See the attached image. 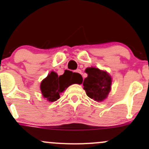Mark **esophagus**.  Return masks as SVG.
<instances>
[{"label": "esophagus", "mask_w": 149, "mask_h": 149, "mask_svg": "<svg viewBox=\"0 0 149 149\" xmlns=\"http://www.w3.org/2000/svg\"><path fill=\"white\" fill-rule=\"evenodd\" d=\"M76 73H77V74H79V75H81V76H82V73H81V70L80 69H77V70H76Z\"/></svg>", "instance_id": "esophagus-1"}]
</instances>
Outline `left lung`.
I'll return each instance as SVG.
<instances>
[{"instance_id": "8db88e82", "label": "left lung", "mask_w": 149, "mask_h": 149, "mask_svg": "<svg viewBox=\"0 0 149 149\" xmlns=\"http://www.w3.org/2000/svg\"><path fill=\"white\" fill-rule=\"evenodd\" d=\"M85 72L88 76L84 79L83 85L86 95L95 101H103L111 90V76L107 71L94 67L87 68Z\"/></svg>"}]
</instances>
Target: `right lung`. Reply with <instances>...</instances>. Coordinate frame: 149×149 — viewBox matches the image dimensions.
<instances>
[{
  "instance_id": "right-lung-1",
  "label": "right lung",
  "mask_w": 149,
  "mask_h": 149,
  "mask_svg": "<svg viewBox=\"0 0 149 149\" xmlns=\"http://www.w3.org/2000/svg\"><path fill=\"white\" fill-rule=\"evenodd\" d=\"M83 78L81 75L73 73L70 70L65 71L60 76L55 72L52 71L42 81L40 89L43 97L52 102L60 98V94L65 91L69 86L73 84H81Z\"/></svg>"
}]
</instances>
